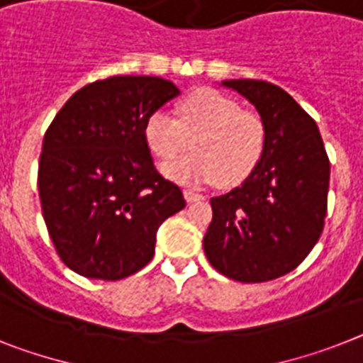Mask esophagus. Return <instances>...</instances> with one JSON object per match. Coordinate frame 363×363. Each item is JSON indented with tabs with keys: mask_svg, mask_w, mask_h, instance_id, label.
<instances>
[{
	"mask_svg": "<svg viewBox=\"0 0 363 363\" xmlns=\"http://www.w3.org/2000/svg\"><path fill=\"white\" fill-rule=\"evenodd\" d=\"M184 197H186L188 203H197V201L205 199V196L197 194L196 190H184Z\"/></svg>",
	"mask_w": 363,
	"mask_h": 363,
	"instance_id": "34e87169",
	"label": "esophagus"
}]
</instances>
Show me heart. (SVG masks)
<instances>
[{"label":"heart","instance_id":"1","mask_svg":"<svg viewBox=\"0 0 363 363\" xmlns=\"http://www.w3.org/2000/svg\"><path fill=\"white\" fill-rule=\"evenodd\" d=\"M177 114L179 118L155 111L144 125L145 144L162 160L186 151L191 140L194 153L162 166L167 179L236 186L262 162L267 147L266 121L225 94L196 90L179 103Z\"/></svg>","mask_w":363,"mask_h":363}]
</instances>
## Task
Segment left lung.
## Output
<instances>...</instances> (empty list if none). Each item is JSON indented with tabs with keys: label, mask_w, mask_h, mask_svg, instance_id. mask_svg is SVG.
I'll return each instance as SVG.
<instances>
[{
	"label": "left lung",
	"mask_w": 363,
	"mask_h": 363,
	"mask_svg": "<svg viewBox=\"0 0 363 363\" xmlns=\"http://www.w3.org/2000/svg\"><path fill=\"white\" fill-rule=\"evenodd\" d=\"M267 127V147L251 175L212 197L203 240L208 262L240 282L279 279L308 257L325 227L330 162L315 121L277 84L230 79Z\"/></svg>",
	"instance_id": "1"
}]
</instances>
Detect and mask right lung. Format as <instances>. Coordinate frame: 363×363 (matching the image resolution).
Returning <instances> with one entry per match:
<instances>
[{"mask_svg":"<svg viewBox=\"0 0 363 363\" xmlns=\"http://www.w3.org/2000/svg\"><path fill=\"white\" fill-rule=\"evenodd\" d=\"M179 94L166 79L116 75L77 90L45 130L42 214L60 260L79 275L120 280L147 266L158 227L186 206L144 138L145 120Z\"/></svg>","mask_w":363,"mask_h":363,"instance_id":"obj_1","label":"right lung"}]
</instances>
